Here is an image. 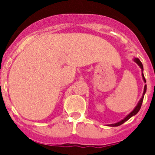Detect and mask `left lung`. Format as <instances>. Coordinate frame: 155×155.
I'll list each match as a JSON object with an SVG mask.
<instances>
[{"label":"left lung","mask_w":155,"mask_h":155,"mask_svg":"<svg viewBox=\"0 0 155 155\" xmlns=\"http://www.w3.org/2000/svg\"><path fill=\"white\" fill-rule=\"evenodd\" d=\"M134 61L136 62V63L138 64V66H139L140 68H141V69L142 70H143V66H142V63H141V61L138 59V58H134ZM142 78H143V80H144V81L146 82V79H145L144 77V75H143V73H142ZM146 91H147V85H145V87H144V92H143V96H142V97L141 98V100H140V101L138 102V104H137V105L136 106V108L134 109V110L131 112V113L129 114V115L126 117L125 118H124L122 120H120V121H119V122L117 123H116V124H112V125H110V126H118V125H122L123 123L125 122L126 120H128L129 119H130L131 117H133V116H134L135 114H137V113H138V111L140 110V108H141V106H142V101H143V98H144V95L145 93H146Z\"/></svg>","instance_id":"1"}]
</instances>
